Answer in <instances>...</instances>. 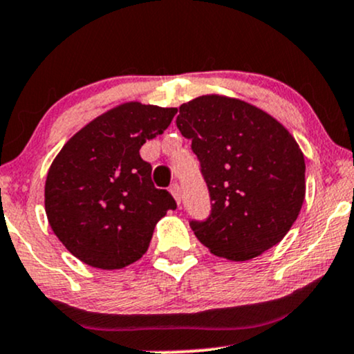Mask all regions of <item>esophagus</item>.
Segmentation results:
<instances>
[{
  "label": "esophagus",
  "instance_id": "1",
  "mask_svg": "<svg viewBox=\"0 0 354 354\" xmlns=\"http://www.w3.org/2000/svg\"><path fill=\"white\" fill-rule=\"evenodd\" d=\"M169 192L172 194V197L176 198L177 203H180V187H178V184H172V185H170Z\"/></svg>",
  "mask_w": 354,
  "mask_h": 354
}]
</instances>
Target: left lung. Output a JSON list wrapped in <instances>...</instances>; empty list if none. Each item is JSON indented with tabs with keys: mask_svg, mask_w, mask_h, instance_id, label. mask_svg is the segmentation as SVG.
I'll return each mask as SVG.
<instances>
[{
	"mask_svg": "<svg viewBox=\"0 0 354 354\" xmlns=\"http://www.w3.org/2000/svg\"><path fill=\"white\" fill-rule=\"evenodd\" d=\"M177 127L192 140L212 214L190 222L214 255L252 260L283 240L305 201V157L268 112L242 99L207 94L178 107Z\"/></svg>",
	"mask_w": 354,
	"mask_h": 354,
	"instance_id": "1",
	"label": "left lung"
}]
</instances>
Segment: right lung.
<instances>
[{"mask_svg": "<svg viewBox=\"0 0 354 354\" xmlns=\"http://www.w3.org/2000/svg\"><path fill=\"white\" fill-rule=\"evenodd\" d=\"M177 107L124 102L86 124L48 170L44 209L54 235L89 267L119 270L147 252L153 228L177 203L140 159Z\"/></svg>", "mask_w": 354, "mask_h": 354, "instance_id": "add662e5", "label": "right lung"}]
</instances>
